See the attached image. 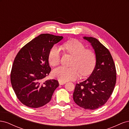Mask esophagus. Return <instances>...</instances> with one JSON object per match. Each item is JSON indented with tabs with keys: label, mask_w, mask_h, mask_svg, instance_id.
<instances>
[{
	"label": "esophagus",
	"mask_w": 129,
	"mask_h": 129,
	"mask_svg": "<svg viewBox=\"0 0 129 129\" xmlns=\"http://www.w3.org/2000/svg\"><path fill=\"white\" fill-rule=\"evenodd\" d=\"M58 83H59V84H60V85H63V84H64L66 82H63V81H58Z\"/></svg>",
	"instance_id": "obj_1"
}]
</instances>
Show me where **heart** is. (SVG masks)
<instances>
[{"instance_id": "heart-1", "label": "heart", "mask_w": 129, "mask_h": 129, "mask_svg": "<svg viewBox=\"0 0 129 129\" xmlns=\"http://www.w3.org/2000/svg\"><path fill=\"white\" fill-rule=\"evenodd\" d=\"M65 51L73 56L71 66L72 67H58L52 72L53 76L60 81L74 80L82 76L90 74L96 64V54L92 50L85 48V46L80 41L74 39L65 42L63 45ZM61 58L60 49L54 46L48 55L49 63L52 66L59 64Z\"/></svg>"}]
</instances>
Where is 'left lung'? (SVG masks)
I'll return each mask as SVG.
<instances>
[{
	"label": "left lung",
	"mask_w": 129,
	"mask_h": 129,
	"mask_svg": "<svg viewBox=\"0 0 129 129\" xmlns=\"http://www.w3.org/2000/svg\"><path fill=\"white\" fill-rule=\"evenodd\" d=\"M95 50V67L88 79L76 84L73 99L81 108L95 110L106 103L114 91L116 82V70L109 50L96 38H83Z\"/></svg>",
	"instance_id": "1"
}]
</instances>
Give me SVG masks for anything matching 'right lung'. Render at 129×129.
Returning <instances> with one entry per match:
<instances>
[{
	"label": "right lung",
	"mask_w": 129,
	"mask_h": 129,
	"mask_svg": "<svg viewBox=\"0 0 129 129\" xmlns=\"http://www.w3.org/2000/svg\"><path fill=\"white\" fill-rule=\"evenodd\" d=\"M62 36L41 34L27 43L15 56L10 79L17 98L27 107L38 108L48 103L59 85L56 80L43 82L51 71L50 50Z\"/></svg>",
	"instance_id": "right-lung-1"
}]
</instances>
